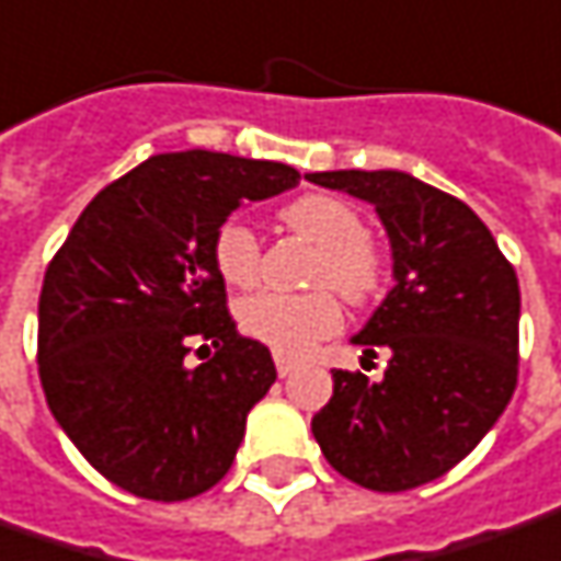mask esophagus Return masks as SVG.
Wrapping results in <instances>:
<instances>
[{
    "mask_svg": "<svg viewBox=\"0 0 561 561\" xmlns=\"http://www.w3.org/2000/svg\"><path fill=\"white\" fill-rule=\"evenodd\" d=\"M276 373H279L282 378L291 376V373H295V359H288V357H282V354H276Z\"/></svg>",
    "mask_w": 561,
    "mask_h": 561,
    "instance_id": "1",
    "label": "esophagus"
}]
</instances>
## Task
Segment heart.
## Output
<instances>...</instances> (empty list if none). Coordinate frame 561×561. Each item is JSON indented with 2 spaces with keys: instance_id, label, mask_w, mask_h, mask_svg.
<instances>
[{
  "instance_id": "b5f03b06",
  "label": "heart",
  "mask_w": 561,
  "mask_h": 561,
  "mask_svg": "<svg viewBox=\"0 0 561 561\" xmlns=\"http://www.w3.org/2000/svg\"><path fill=\"white\" fill-rule=\"evenodd\" d=\"M295 232L319 244L313 282L335 285L347 300L373 298L381 285V254L366 239L357 207L335 195H304L282 210ZM214 266L222 282L248 288L261 276V239L242 217L220 222L214 236ZM341 325V307L329 288L307 295L261 291L242 304V329L282 357L307 354Z\"/></svg>"
}]
</instances>
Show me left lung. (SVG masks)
<instances>
[{
	"label": "left lung",
	"instance_id": "obj_1",
	"mask_svg": "<svg viewBox=\"0 0 561 561\" xmlns=\"http://www.w3.org/2000/svg\"><path fill=\"white\" fill-rule=\"evenodd\" d=\"M376 207L391 242L394 288L354 335L385 376L332 373L313 415L329 466L359 488L428 484L472 454L518 381L522 295L512 263L469 204L403 170L307 173Z\"/></svg>",
	"mask_w": 561,
	"mask_h": 561
}]
</instances>
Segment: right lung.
<instances>
[{"mask_svg":"<svg viewBox=\"0 0 561 561\" xmlns=\"http://www.w3.org/2000/svg\"><path fill=\"white\" fill-rule=\"evenodd\" d=\"M298 180L204 148L154 154L105 185L51 257L39 381L61 432L117 488L176 503L229 472L276 366L236 332L210 248L232 210ZM195 340L218 347L198 367L184 359Z\"/></svg>","mask_w":561,"mask_h":561,"instance_id":"add662e5","label":"right lung"}]
</instances>
